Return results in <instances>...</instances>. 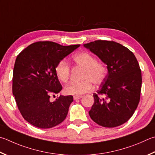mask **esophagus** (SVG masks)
<instances>
[{
    "label": "esophagus",
    "mask_w": 155,
    "mask_h": 155,
    "mask_svg": "<svg viewBox=\"0 0 155 155\" xmlns=\"http://www.w3.org/2000/svg\"><path fill=\"white\" fill-rule=\"evenodd\" d=\"M83 96L82 95H74L73 98H74V100H78V99H80V98L82 97Z\"/></svg>",
    "instance_id": "obj_1"
}]
</instances>
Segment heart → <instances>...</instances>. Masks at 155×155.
<instances>
[{
  "instance_id": "obj_1",
  "label": "heart",
  "mask_w": 155,
  "mask_h": 155,
  "mask_svg": "<svg viewBox=\"0 0 155 155\" xmlns=\"http://www.w3.org/2000/svg\"><path fill=\"white\" fill-rule=\"evenodd\" d=\"M76 65L84 68L81 82H72L66 85L64 91L66 94L81 95L91 91L92 83L95 85H99L106 77L107 70L104 64L97 61L96 58L87 52L79 53L73 57ZM56 76L61 82L66 83L68 81L70 74L69 64L64 60L59 61L55 66Z\"/></svg>"
}]
</instances>
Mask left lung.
I'll return each mask as SVG.
<instances>
[{"label":"left lung","instance_id":"1","mask_svg":"<svg viewBox=\"0 0 155 155\" xmlns=\"http://www.w3.org/2000/svg\"><path fill=\"white\" fill-rule=\"evenodd\" d=\"M84 47L97 55L108 70L100 89L94 94L89 116L104 127L122 125L132 117L140 102L142 73L138 61L130 50L114 41L97 40Z\"/></svg>","mask_w":155,"mask_h":155}]
</instances>
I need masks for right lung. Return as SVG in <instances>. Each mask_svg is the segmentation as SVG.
Listing matches in <instances>:
<instances>
[{
    "mask_svg": "<svg viewBox=\"0 0 155 155\" xmlns=\"http://www.w3.org/2000/svg\"><path fill=\"white\" fill-rule=\"evenodd\" d=\"M80 45L63 46L51 41H38L17 56L13 73V94L22 117L31 125L49 129L64 121L68 114L72 95L50 97L62 89L55 68L59 61Z\"/></svg>",
    "mask_w": 155,
    "mask_h": 155,
    "instance_id": "add662e5",
    "label": "right lung"
}]
</instances>
